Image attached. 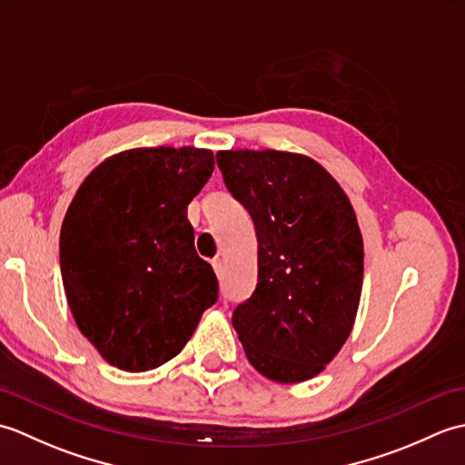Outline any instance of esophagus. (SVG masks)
I'll return each instance as SVG.
<instances>
[{
  "instance_id": "obj_1",
  "label": "esophagus",
  "mask_w": 465,
  "mask_h": 465,
  "mask_svg": "<svg viewBox=\"0 0 465 465\" xmlns=\"http://www.w3.org/2000/svg\"><path fill=\"white\" fill-rule=\"evenodd\" d=\"M212 265H213V272H215V275H217V278H220V275H222V272H223V265H222V260H213V262H212Z\"/></svg>"
}]
</instances>
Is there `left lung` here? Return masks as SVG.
<instances>
[{
	"mask_svg": "<svg viewBox=\"0 0 465 465\" xmlns=\"http://www.w3.org/2000/svg\"><path fill=\"white\" fill-rule=\"evenodd\" d=\"M215 157L258 238V285L232 318L243 351L273 381L312 380L338 355L358 313V217L340 183L308 155L230 150Z\"/></svg>",
	"mask_w": 465,
	"mask_h": 465,
	"instance_id": "left-lung-1",
	"label": "left lung"
}]
</instances>
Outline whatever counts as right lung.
<instances>
[{
    "mask_svg": "<svg viewBox=\"0 0 465 465\" xmlns=\"http://www.w3.org/2000/svg\"><path fill=\"white\" fill-rule=\"evenodd\" d=\"M213 163L210 150L190 145L127 150L97 165L67 207L59 263L69 310L115 368L170 361L217 302L187 222Z\"/></svg>",
    "mask_w": 465,
    "mask_h": 465,
    "instance_id": "right-lung-1",
    "label": "right lung"
}]
</instances>
